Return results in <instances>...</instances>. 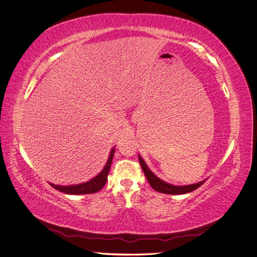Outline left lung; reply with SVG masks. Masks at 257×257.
Listing matches in <instances>:
<instances>
[{
    "label": "left lung",
    "mask_w": 257,
    "mask_h": 257,
    "mask_svg": "<svg viewBox=\"0 0 257 257\" xmlns=\"http://www.w3.org/2000/svg\"><path fill=\"white\" fill-rule=\"evenodd\" d=\"M138 160H139V163H141L142 168L144 170V174L147 178L148 182H149V184L152 186L153 190H155L157 192H160V193L170 194V195H180V194H186V193H190L194 190H196L206 181V180H204V181H200V182L194 183V184H189V185H173V184L163 181L162 179L155 176L149 169V167L147 166L146 162L143 160V158L139 154H138Z\"/></svg>",
    "instance_id": "1"
}]
</instances>
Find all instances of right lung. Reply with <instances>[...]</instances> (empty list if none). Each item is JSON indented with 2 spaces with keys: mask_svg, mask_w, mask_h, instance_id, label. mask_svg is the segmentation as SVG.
Wrapping results in <instances>:
<instances>
[{
  "mask_svg": "<svg viewBox=\"0 0 257 257\" xmlns=\"http://www.w3.org/2000/svg\"><path fill=\"white\" fill-rule=\"evenodd\" d=\"M114 147L111 149L109 157H108V160L106 162V165L104 166V168L102 169L98 175H96L95 177H93L92 179H90L89 181L83 182V183H79V184H72V185H56L53 183H50L54 189L65 193V194H69V195H79V194H92V193H96L99 190L103 189V186L106 184L107 182V177L108 174H109V169L111 166V162L113 159L114 155Z\"/></svg>",
  "mask_w": 257,
  "mask_h": 257,
  "instance_id": "obj_1",
  "label": "right lung"
}]
</instances>
